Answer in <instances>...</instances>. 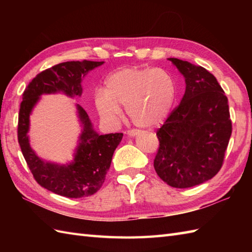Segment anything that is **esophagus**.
Wrapping results in <instances>:
<instances>
[{"label":"esophagus","mask_w":252,"mask_h":252,"mask_svg":"<svg viewBox=\"0 0 252 252\" xmlns=\"http://www.w3.org/2000/svg\"><path fill=\"white\" fill-rule=\"evenodd\" d=\"M126 134L127 136H130V137H135V136H137L138 134H140V131H137V130H130V131H126Z\"/></svg>","instance_id":"esophagus-1"}]
</instances>
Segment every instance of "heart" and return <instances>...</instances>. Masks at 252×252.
Returning <instances> with one entry per match:
<instances>
[{"label":"heart","instance_id":"obj_1","mask_svg":"<svg viewBox=\"0 0 252 252\" xmlns=\"http://www.w3.org/2000/svg\"><path fill=\"white\" fill-rule=\"evenodd\" d=\"M178 88L172 74L161 68L125 67L109 74L104 92L94 97L96 110L107 123H115L126 106V115L138 126L163 122L175 103Z\"/></svg>","mask_w":252,"mask_h":252}]
</instances>
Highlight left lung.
I'll use <instances>...</instances> for the list:
<instances>
[{
    "label": "left lung",
    "instance_id": "left-lung-1",
    "mask_svg": "<svg viewBox=\"0 0 252 252\" xmlns=\"http://www.w3.org/2000/svg\"><path fill=\"white\" fill-rule=\"evenodd\" d=\"M185 79L180 105L157 131L154 168L175 189L205 183L220 171L232 134L227 97L212 73L189 62L168 58Z\"/></svg>",
    "mask_w": 252,
    "mask_h": 252
}]
</instances>
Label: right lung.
I'll list each match as a JSON object with an SVG mask.
<instances>
[{
	"mask_svg": "<svg viewBox=\"0 0 252 252\" xmlns=\"http://www.w3.org/2000/svg\"><path fill=\"white\" fill-rule=\"evenodd\" d=\"M104 62H66L46 69L28 84L23 94L18 118V143L35 181L57 195L81 198L95 194L103 185L110 168L112 155L119 145L122 133L99 135L81 106L76 104L81 126L73 159L65 164L46 161L30 146V116L44 94L63 93L69 97L82 95V80Z\"/></svg>",
	"mask_w": 252,
	"mask_h": 252,
	"instance_id": "1",
	"label": "right lung"
}]
</instances>
